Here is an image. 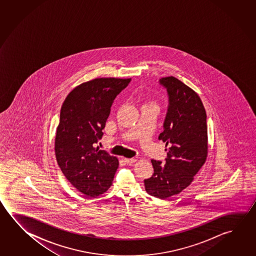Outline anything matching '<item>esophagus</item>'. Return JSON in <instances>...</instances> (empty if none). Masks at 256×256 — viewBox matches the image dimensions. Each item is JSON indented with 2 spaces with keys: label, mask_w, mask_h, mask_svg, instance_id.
<instances>
[{
  "label": "esophagus",
  "mask_w": 256,
  "mask_h": 256,
  "mask_svg": "<svg viewBox=\"0 0 256 256\" xmlns=\"http://www.w3.org/2000/svg\"><path fill=\"white\" fill-rule=\"evenodd\" d=\"M124 162L128 164H132L136 162V158H125Z\"/></svg>",
  "instance_id": "obj_1"
}]
</instances>
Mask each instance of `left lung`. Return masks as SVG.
I'll list each match as a JSON object with an SVG mask.
<instances>
[{
	"instance_id": "left-lung-1",
	"label": "left lung",
	"mask_w": 256,
	"mask_h": 256,
	"mask_svg": "<svg viewBox=\"0 0 256 256\" xmlns=\"http://www.w3.org/2000/svg\"><path fill=\"white\" fill-rule=\"evenodd\" d=\"M160 83L167 88L168 108L159 140L168 148L166 164L152 160L154 172L144 186L149 194L165 199L186 188L206 164L208 134L206 109L196 92L172 76Z\"/></svg>"
}]
</instances>
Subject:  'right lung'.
I'll list each match as a JSON object with an SVG mask.
<instances>
[{"mask_svg": "<svg viewBox=\"0 0 256 256\" xmlns=\"http://www.w3.org/2000/svg\"><path fill=\"white\" fill-rule=\"evenodd\" d=\"M131 78H98L76 86L63 102L55 136V155L64 176L90 197L110 188L117 157L94 147L102 136L114 99Z\"/></svg>", "mask_w": 256, "mask_h": 256, "instance_id": "right-lung-1", "label": "right lung"}]
</instances>
